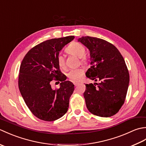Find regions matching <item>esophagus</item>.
I'll return each mask as SVG.
<instances>
[{"instance_id":"esophagus-1","label":"esophagus","mask_w":146,"mask_h":146,"mask_svg":"<svg viewBox=\"0 0 146 146\" xmlns=\"http://www.w3.org/2000/svg\"><path fill=\"white\" fill-rule=\"evenodd\" d=\"M73 84H74V85H75V86H78V85H79V83H78V82H73Z\"/></svg>"}]
</instances>
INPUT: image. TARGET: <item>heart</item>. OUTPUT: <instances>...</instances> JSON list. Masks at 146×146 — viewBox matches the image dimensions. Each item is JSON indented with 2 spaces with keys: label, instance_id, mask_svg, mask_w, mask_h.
<instances>
[{
  "label": "heart",
  "instance_id": "obj_1",
  "mask_svg": "<svg viewBox=\"0 0 146 146\" xmlns=\"http://www.w3.org/2000/svg\"><path fill=\"white\" fill-rule=\"evenodd\" d=\"M66 51L69 54L75 56L80 58V61L82 63H86L87 62V58L85 56L86 49L84 46L79 42H73L68 46ZM56 61L59 67L61 69L65 68V61L64 56L62 54H58L56 58ZM84 75V71L80 68L78 69L70 70L67 73V76L71 81H78L81 79Z\"/></svg>",
  "mask_w": 146,
  "mask_h": 146
}]
</instances>
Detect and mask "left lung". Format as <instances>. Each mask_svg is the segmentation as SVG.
I'll use <instances>...</instances> for the list:
<instances>
[{
	"mask_svg": "<svg viewBox=\"0 0 146 146\" xmlns=\"http://www.w3.org/2000/svg\"><path fill=\"white\" fill-rule=\"evenodd\" d=\"M90 51L92 66L87 78L95 82L85 84L86 106L93 114L109 117L117 113L124 103L129 84V73L119 51L104 39L83 36L78 39Z\"/></svg>",
	"mask_w": 146,
	"mask_h": 146,
	"instance_id": "1",
	"label": "left lung"
}]
</instances>
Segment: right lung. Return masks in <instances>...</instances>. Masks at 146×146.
Listing matches in <instances>:
<instances>
[{"mask_svg": "<svg viewBox=\"0 0 146 146\" xmlns=\"http://www.w3.org/2000/svg\"><path fill=\"white\" fill-rule=\"evenodd\" d=\"M73 36L51 39L33 48L22 61L19 88L27 106L38 119L51 122L60 119L67 112L74 85L62 76L56 58ZM60 80V88L54 90L50 82Z\"/></svg>", "mask_w": 146, "mask_h": 146, "instance_id": "add662e5", "label": "right lung"}]
</instances>
